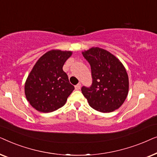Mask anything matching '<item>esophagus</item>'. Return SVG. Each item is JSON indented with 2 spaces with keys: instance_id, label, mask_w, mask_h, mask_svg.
<instances>
[{
  "instance_id": "34e87169",
  "label": "esophagus",
  "mask_w": 157,
  "mask_h": 157,
  "mask_svg": "<svg viewBox=\"0 0 157 157\" xmlns=\"http://www.w3.org/2000/svg\"><path fill=\"white\" fill-rule=\"evenodd\" d=\"M81 84L80 83H78V84L75 86V89H76V90H79V89H81Z\"/></svg>"
}]
</instances>
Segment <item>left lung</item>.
<instances>
[{
  "mask_svg": "<svg viewBox=\"0 0 157 157\" xmlns=\"http://www.w3.org/2000/svg\"><path fill=\"white\" fill-rule=\"evenodd\" d=\"M82 54L91 69V86L81 88L89 106L103 113L118 109L128 93V77L124 65L112 53L98 47Z\"/></svg>",
  "mask_w": 157,
  "mask_h": 157,
  "instance_id": "obj_1",
  "label": "left lung"
}]
</instances>
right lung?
<instances>
[{"label": "right lung", "instance_id": "obj_1", "mask_svg": "<svg viewBox=\"0 0 157 157\" xmlns=\"http://www.w3.org/2000/svg\"><path fill=\"white\" fill-rule=\"evenodd\" d=\"M71 51L51 50L38 60L25 83L28 101L40 112L57 110L66 104L74 86L63 66Z\"/></svg>", "mask_w": 157, "mask_h": 157}]
</instances>
